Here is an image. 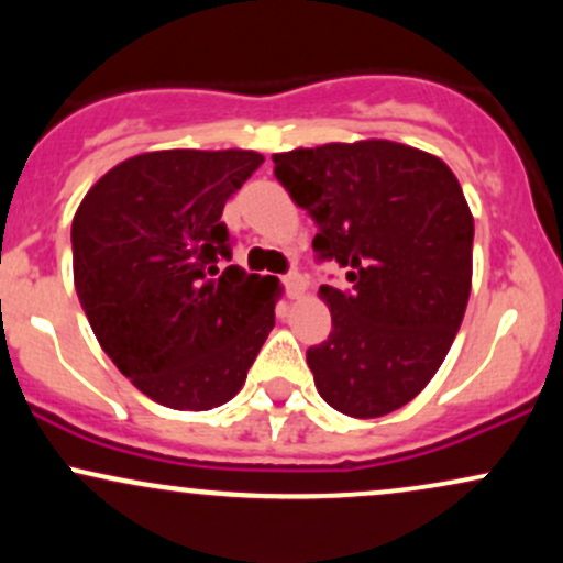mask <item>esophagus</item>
<instances>
[{
    "label": "esophagus",
    "mask_w": 563,
    "mask_h": 563,
    "mask_svg": "<svg viewBox=\"0 0 563 563\" xmlns=\"http://www.w3.org/2000/svg\"><path fill=\"white\" fill-rule=\"evenodd\" d=\"M283 286H286V294L290 296V299H299V296L303 294V277L299 273H288L286 277H283Z\"/></svg>",
    "instance_id": "esophagus-1"
}]
</instances>
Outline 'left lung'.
Listing matches in <instances>:
<instances>
[{"mask_svg":"<svg viewBox=\"0 0 563 563\" xmlns=\"http://www.w3.org/2000/svg\"><path fill=\"white\" fill-rule=\"evenodd\" d=\"M275 177L318 222L312 249L346 267L320 286L333 331L307 349L320 397L352 418L399 410L448 357L471 294L474 217L442 158L391 140L275 153Z\"/></svg>","mask_w":563,"mask_h":563,"instance_id":"8db88e82","label":"left lung"}]
</instances>
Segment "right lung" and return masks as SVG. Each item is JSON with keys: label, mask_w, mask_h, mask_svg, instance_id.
I'll return each instance as SVG.
<instances>
[{"label": "right lung", "mask_w": 563, "mask_h": 563, "mask_svg": "<svg viewBox=\"0 0 563 563\" xmlns=\"http://www.w3.org/2000/svg\"><path fill=\"white\" fill-rule=\"evenodd\" d=\"M256 151H153L102 174L70 224L74 286L113 365L153 402H230L275 328L277 277L232 256L222 211Z\"/></svg>", "instance_id": "obj_1"}]
</instances>
